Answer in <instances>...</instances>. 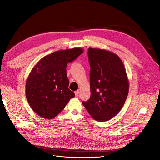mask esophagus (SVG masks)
Wrapping results in <instances>:
<instances>
[{
    "label": "esophagus",
    "instance_id": "obj_1",
    "mask_svg": "<svg viewBox=\"0 0 160 160\" xmlns=\"http://www.w3.org/2000/svg\"><path fill=\"white\" fill-rule=\"evenodd\" d=\"M79 93V90H77V91H75V96H76V97L78 96Z\"/></svg>",
    "mask_w": 160,
    "mask_h": 160
}]
</instances>
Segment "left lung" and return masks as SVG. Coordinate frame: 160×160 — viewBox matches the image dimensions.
<instances>
[{"label":"left lung","mask_w":160,"mask_h":160,"mask_svg":"<svg viewBox=\"0 0 160 160\" xmlns=\"http://www.w3.org/2000/svg\"><path fill=\"white\" fill-rule=\"evenodd\" d=\"M91 97L82 103L96 121L113 118L122 109L129 92V81L122 61L115 53L89 48Z\"/></svg>","instance_id":"1"}]
</instances>
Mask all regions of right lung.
<instances>
[{"label": "right lung", "mask_w": 160, "mask_h": 160, "mask_svg": "<svg viewBox=\"0 0 160 160\" xmlns=\"http://www.w3.org/2000/svg\"><path fill=\"white\" fill-rule=\"evenodd\" d=\"M83 52L81 48L58 51L38 61L26 82V97L32 109L45 119H52L75 93L69 88L67 63Z\"/></svg>", "instance_id": "obj_1"}]
</instances>
